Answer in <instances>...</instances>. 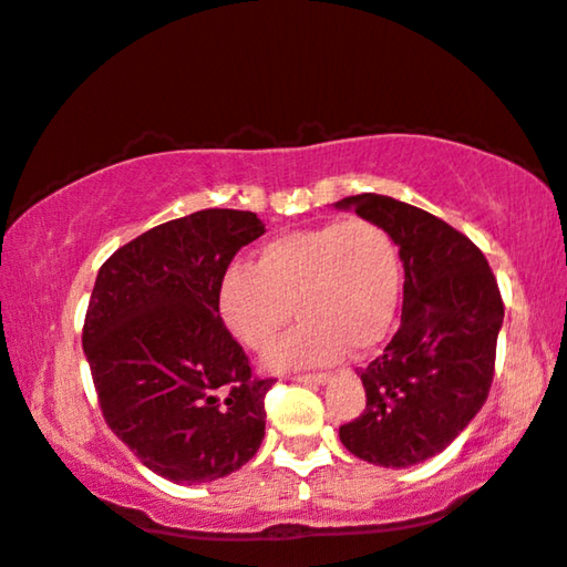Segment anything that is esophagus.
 <instances>
[{
    "mask_svg": "<svg viewBox=\"0 0 567 567\" xmlns=\"http://www.w3.org/2000/svg\"><path fill=\"white\" fill-rule=\"evenodd\" d=\"M292 381L306 383V386H323V383H329V375L327 373H306V375H296Z\"/></svg>",
    "mask_w": 567,
    "mask_h": 567,
    "instance_id": "1",
    "label": "esophagus"
}]
</instances>
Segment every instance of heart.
<instances>
[{
  "label": "heart",
  "mask_w": 567,
  "mask_h": 567,
  "mask_svg": "<svg viewBox=\"0 0 567 567\" xmlns=\"http://www.w3.org/2000/svg\"><path fill=\"white\" fill-rule=\"evenodd\" d=\"M402 296V256L383 225L368 217L282 233L251 267L233 264L217 285L225 329L267 352L292 319L298 329L269 354L271 368L334 362L350 347L365 354L391 331Z\"/></svg>",
  "instance_id": "obj_1"
}]
</instances>
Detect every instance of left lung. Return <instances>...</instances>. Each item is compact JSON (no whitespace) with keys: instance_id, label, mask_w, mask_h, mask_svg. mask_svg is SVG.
Returning <instances> with one entry per match:
<instances>
[{"instance_id":"left-lung-1","label":"left lung","mask_w":567,"mask_h":567,"mask_svg":"<svg viewBox=\"0 0 567 567\" xmlns=\"http://www.w3.org/2000/svg\"><path fill=\"white\" fill-rule=\"evenodd\" d=\"M383 225L404 264L402 323L360 381L365 410L339 427L362 462L414 466L441 454L485 404L503 300L485 254L425 209L381 194L337 202Z\"/></svg>"}]
</instances>
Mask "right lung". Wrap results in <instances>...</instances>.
Segmentation results:
<instances>
[{
  "label": "right lung",
  "instance_id": "add662e5",
  "mask_svg": "<svg viewBox=\"0 0 567 567\" xmlns=\"http://www.w3.org/2000/svg\"><path fill=\"white\" fill-rule=\"evenodd\" d=\"M264 233L254 213L202 209L142 233L97 271L82 350L103 417L176 485L228 477L264 441V396L217 313V285Z\"/></svg>",
  "mask_w": 567,
  "mask_h": 567
}]
</instances>
